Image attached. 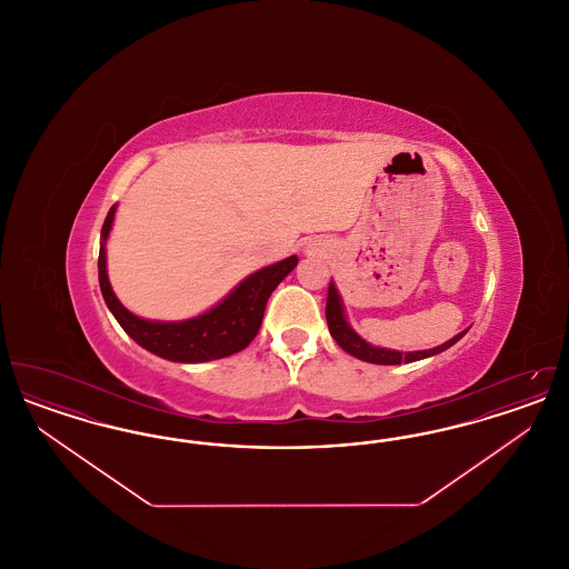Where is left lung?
I'll return each mask as SVG.
<instances>
[{"instance_id":"obj_1","label":"left lung","mask_w":569,"mask_h":569,"mask_svg":"<svg viewBox=\"0 0 569 569\" xmlns=\"http://www.w3.org/2000/svg\"><path fill=\"white\" fill-rule=\"evenodd\" d=\"M326 322L328 330L332 335V339L356 358L365 360V362H373V365H401V362H413V360H422L435 353L443 352L448 348H452L460 337L467 332H459L455 339L446 341L443 346L433 348V350H425V352H395V350H383V348H373L369 346L365 339H360L352 328L346 322L343 316V307H341V298L337 295V288L330 283L328 286V297H326Z\"/></svg>"}]
</instances>
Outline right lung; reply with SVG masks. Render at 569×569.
<instances>
[{
	"instance_id": "obj_1",
	"label": "right lung",
	"mask_w": 569,
	"mask_h": 569,
	"mask_svg": "<svg viewBox=\"0 0 569 569\" xmlns=\"http://www.w3.org/2000/svg\"><path fill=\"white\" fill-rule=\"evenodd\" d=\"M114 219V207L102 226V244L98 256L100 290L107 300L114 320L149 352L158 353L174 362H207L244 350L258 335L267 300L272 290L283 281L286 274L295 271L297 256H290L262 271L253 272L211 311L186 322H149L130 313L112 292L107 274V251L104 241L109 237Z\"/></svg>"
}]
</instances>
